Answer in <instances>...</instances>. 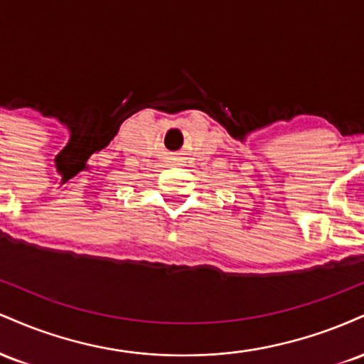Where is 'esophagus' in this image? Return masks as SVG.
Returning <instances> with one entry per match:
<instances>
[{"mask_svg":"<svg viewBox=\"0 0 364 364\" xmlns=\"http://www.w3.org/2000/svg\"><path fill=\"white\" fill-rule=\"evenodd\" d=\"M171 162H174V164H179V159L178 157H171Z\"/></svg>","mask_w":364,"mask_h":364,"instance_id":"obj_1","label":"esophagus"}]
</instances>
